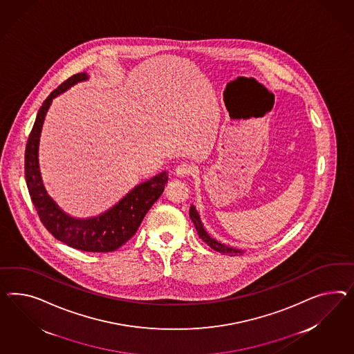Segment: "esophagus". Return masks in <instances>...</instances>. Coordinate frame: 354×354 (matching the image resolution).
Returning <instances> with one entry per match:
<instances>
[{"instance_id": "34e87169", "label": "esophagus", "mask_w": 354, "mask_h": 354, "mask_svg": "<svg viewBox=\"0 0 354 354\" xmlns=\"http://www.w3.org/2000/svg\"><path fill=\"white\" fill-rule=\"evenodd\" d=\"M193 171H194V167H193L192 165H189V163H179V165L175 167V174H176V176H179V178L189 176Z\"/></svg>"}]
</instances>
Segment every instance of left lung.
<instances>
[{"mask_svg":"<svg viewBox=\"0 0 354 354\" xmlns=\"http://www.w3.org/2000/svg\"><path fill=\"white\" fill-rule=\"evenodd\" d=\"M189 216H191L192 221H193L196 230L198 232V236L201 237L202 241H205V242L207 243V246H210L211 249L215 250V251H218V252H221V254H230L232 257L241 255V254L243 252L242 250L225 246L224 243H221L219 241H216V239L210 237V234L203 228V224H202L198 211L196 210V207H194L193 205H192L191 209H189Z\"/></svg>","mask_w":354,"mask_h":354,"instance_id":"8db88e82","label":"left lung"}]
</instances>
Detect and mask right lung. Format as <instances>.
Here are the masks:
<instances>
[{"label": "right lung", "mask_w": 354, "mask_h": 354, "mask_svg": "<svg viewBox=\"0 0 354 354\" xmlns=\"http://www.w3.org/2000/svg\"><path fill=\"white\" fill-rule=\"evenodd\" d=\"M87 78L86 73H77L68 78L41 105L26 147V182L39 219L55 239L73 249L88 252H112L136 233L145 214L162 194L169 176L166 171L157 174L149 180L138 184L109 210L86 219L69 216L48 196L41 179L39 166V135L44 120L54 97Z\"/></svg>", "instance_id": "right-lung-1"}]
</instances>
